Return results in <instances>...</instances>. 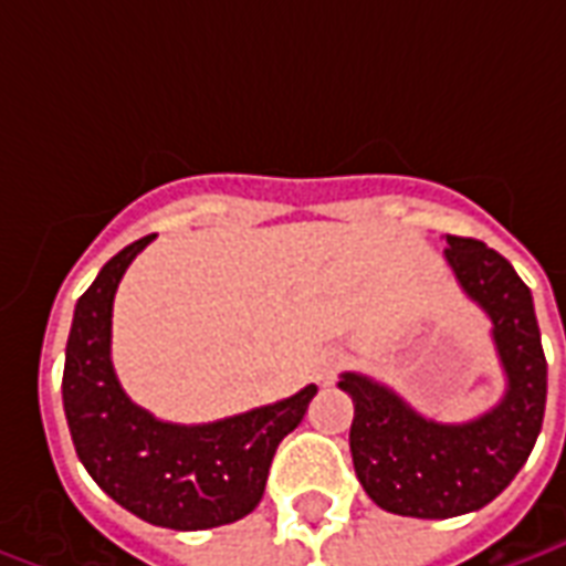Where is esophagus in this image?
I'll list each match as a JSON object with an SVG mask.
<instances>
[{
  "label": "esophagus",
  "instance_id": "1",
  "mask_svg": "<svg viewBox=\"0 0 566 566\" xmlns=\"http://www.w3.org/2000/svg\"><path fill=\"white\" fill-rule=\"evenodd\" d=\"M343 352H324L318 360V367H315V376H318V381H324V385H331V381L336 379V373L343 369Z\"/></svg>",
  "mask_w": 566,
  "mask_h": 566
}]
</instances>
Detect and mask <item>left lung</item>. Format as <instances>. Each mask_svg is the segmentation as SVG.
Masks as SVG:
<instances>
[{
	"label": "left lung",
	"instance_id": "left-lung-1",
	"mask_svg": "<svg viewBox=\"0 0 566 566\" xmlns=\"http://www.w3.org/2000/svg\"><path fill=\"white\" fill-rule=\"evenodd\" d=\"M446 263L463 296L491 321L503 397L470 421H437L364 373H343L355 403L352 461L369 500L394 515L454 518L488 506L534 449L546 412V355L534 296L506 258L475 239L446 235Z\"/></svg>",
	"mask_w": 566,
	"mask_h": 566
}]
</instances>
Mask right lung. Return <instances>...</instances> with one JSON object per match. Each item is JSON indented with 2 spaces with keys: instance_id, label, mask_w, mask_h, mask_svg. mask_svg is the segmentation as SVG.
Masks as SVG:
<instances>
[{
  "instance_id": "right-lung-1",
  "label": "right lung",
  "mask_w": 566,
  "mask_h": 566,
  "mask_svg": "<svg viewBox=\"0 0 566 566\" xmlns=\"http://www.w3.org/2000/svg\"><path fill=\"white\" fill-rule=\"evenodd\" d=\"M150 239L117 251L81 294L63 409L78 461L108 497L157 527L209 531L258 506L279 442L303 421L318 388L209 424H172L133 403L112 364V308L124 272Z\"/></svg>"
}]
</instances>
